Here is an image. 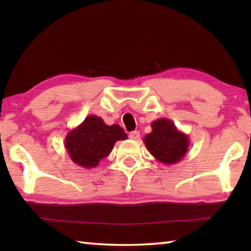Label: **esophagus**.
Wrapping results in <instances>:
<instances>
[{
    "label": "esophagus",
    "instance_id": "esophagus-1",
    "mask_svg": "<svg viewBox=\"0 0 251 251\" xmlns=\"http://www.w3.org/2000/svg\"><path fill=\"white\" fill-rule=\"evenodd\" d=\"M139 136H141V134H139L138 130H134L129 133V138L133 139V141H137V139L139 138Z\"/></svg>",
    "mask_w": 251,
    "mask_h": 251
}]
</instances>
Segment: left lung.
Returning a JSON list of instances; mask_svg holds the SVG:
<instances>
[{"label": "left lung", "instance_id": "8db88e82", "mask_svg": "<svg viewBox=\"0 0 251 251\" xmlns=\"http://www.w3.org/2000/svg\"><path fill=\"white\" fill-rule=\"evenodd\" d=\"M151 133L147 134L144 143L148 151L165 165L180 161L189 148L188 135L182 133L168 118H158L151 123Z\"/></svg>", "mask_w": 251, "mask_h": 251}]
</instances>
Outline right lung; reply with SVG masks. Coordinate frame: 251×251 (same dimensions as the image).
Wrapping results in <instances>:
<instances>
[{"instance_id":"right-lung-1","label":"right lung","mask_w":251,"mask_h":251,"mask_svg":"<svg viewBox=\"0 0 251 251\" xmlns=\"http://www.w3.org/2000/svg\"><path fill=\"white\" fill-rule=\"evenodd\" d=\"M127 135L120 125H106L100 117L90 115L67 133L64 142L70 158L84 168H93L107 157L117 141Z\"/></svg>"}]
</instances>
